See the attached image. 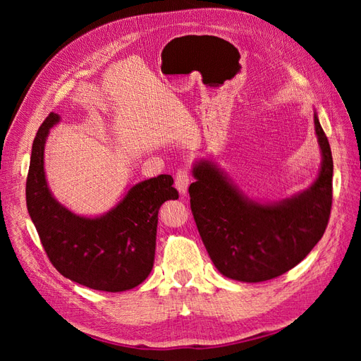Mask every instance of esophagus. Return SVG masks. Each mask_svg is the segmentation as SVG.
I'll use <instances>...</instances> for the list:
<instances>
[{"label": "esophagus", "mask_w": 361, "mask_h": 361, "mask_svg": "<svg viewBox=\"0 0 361 361\" xmlns=\"http://www.w3.org/2000/svg\"><path fill=\"white\" fill-rule=\"evenodd\" d=\"M191 176H190V170L187 167L179 169L176 173V178H174V183H176V188L179 190L180 194H185L188 190Z\"/></svg>", "instance_id": "obj_1"}]
</instances>
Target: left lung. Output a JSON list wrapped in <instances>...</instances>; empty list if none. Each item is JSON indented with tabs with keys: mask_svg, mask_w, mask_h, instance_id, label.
<instances>
[{
	"mask_svg": "<svg viewBox=\"0 0 361 361\" xmlns=\"http://www.w3.org/2000/svg\"><path fill=\"white\" fill-rule=\"evenodd\" d=\"M322 166L312 187L277 204L247 200L211 162L194 167L191 212L214 265L223 276L259 283L285 274L322 238L333 203V157L318 117Z\"/></svg>",
	"mask_w": 361,
	"mask_h": 361,
	"instance_id": "obj_1",
	"label": "left lung"
}]
</instances>
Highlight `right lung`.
<instances>
[{
    "mask_svg": "<svg viewBox=\"0 0 361 361\" xmlns=\"http://www.w3.org/2000/svg\"><path fill=\"white\" fill-rule=\"evenodd\" d=\"M60 120L49 113L32 141L25 185L27 207L45 253L61 276L94 290L122 292L143 283L154 268L158 211L179 199L170 174L134 185L114 209L99 218L78 216L51 195L43 150Z\"/></svg>",
    "mask_w": 361,
    "mask_h": 361,
    "instance_id": "add662e5",
    "label": "right lung"
}]
</instances>
